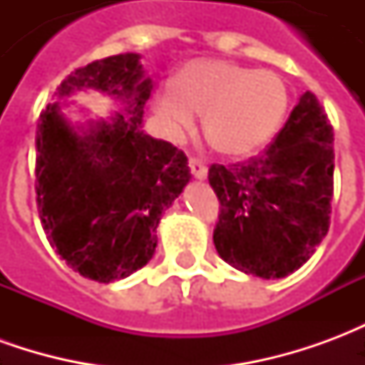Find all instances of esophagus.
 <instances>
[{
    "label": "esophagus",
    "mask_w": 365,
    "mask_h": 365,
    "mask_svg": "<svg viewBox=\"0 0 365 365\" xmlns=\"http://www.w3.org/2000/svg\"><path fill=\"white\" fill-rule=\"evenodd\" d=\"M190 168H191V174L195 175L197 180H205L207 178V166L203 162H199V160L191 158L190 160Z\"/></svg>",
    "instance_id": "1"
}]
</instances>
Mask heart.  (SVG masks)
<instances>
[{
    "label": "heart",
    "mask_w": 365,
    "mask_h": 365,
    "mask_svg": "<svg viewBox=\"0 0 365 365\" xmlns=\"http://www.w3.org/2000/svg\"><path fill=\"white\" fill-rule=\"evenodd\" d=\"M289 109V91L268 70L221 58L183 64L174 83L160 86L152 111L172 138L190 130L195 113H203V133L227 158H248L277 135Z\"/></svg>",
    "instance_id": "heart-1"
}]
</instances>
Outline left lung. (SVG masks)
Returning <instances> with one entry per match:
<instances>
[{"label":"left lung","mask_w":365,"mask_h":365,"mask_svg":"<svg viewBox=\"0 0 365 365\" xmlns=\"http://www.w3.org/2000/svg\"><path fill=\"white\" fill-rule=\"evenodd\" d=\"M332 144L327 113L305 91L264 154L209 168L221 201L213 242L222 260L245 274L279 279L313 256L330 225Z\"/></svg>","instance_id":"left-lung-1"}]
</instances>
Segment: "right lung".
I'll list each match as a JSON object with an SVG mask.
<instances>
[{
	"label": "right lung",
	"mask_w": 365,
	"mask_h": 365,
	"mask_svg": "<svg viewBox=\"0 0 365 365\" xmlns=\"http://www.w3.org/2000/svg\"><path fill=\"white\" fill-rule=\"evenodd\" d=\"M140 54L78 68L60 83L36 128V203L62 260L88 279L111 283L154 256L160 219L190 183L187 158L143 130L152 80ZM96 91L121 103L109 118L72 123L70 96ZM80 113L88 117L83 107Z\"/></svg>",
	"instance_id": "1"
}]
</instances>
